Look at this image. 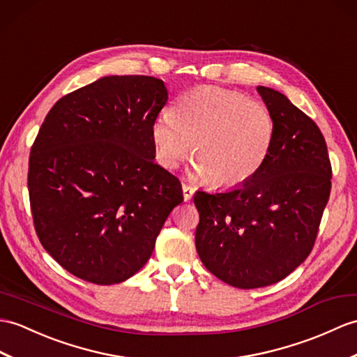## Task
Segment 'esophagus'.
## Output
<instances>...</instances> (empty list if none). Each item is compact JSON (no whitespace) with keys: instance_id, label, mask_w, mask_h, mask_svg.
<instances>
[{"instance_id":"34e87169","label":"esophagus","mask_w":357,"mask_h":357,"mask_svg":"<svg viewBox=\"0 0 357 357\" xmlns=\"http://www.w3.org/2000/svg\"><path fill=\"white\" fill-rule=\"evenodd\" d=\"M182 193H184V201H190L195 195V188L187 184H182Z\"/></svg>"}]
</instances>
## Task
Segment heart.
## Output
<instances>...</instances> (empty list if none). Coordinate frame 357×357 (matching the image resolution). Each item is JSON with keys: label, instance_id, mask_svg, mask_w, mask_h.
<instances>
[{"label": "heart", "instance_id": "1", "mask_svg": "<svg viewBox=\"0 0 357 357\" xmlns=\"http://www.w3.org/2000/svg\"><path fill=\"white\" fill-rule=\"evenodd\" d=\"M151 137L161 167L176 169L193 144L196 175L218 188H234L266 162L275 120L259 100L237 91L202 86L179 97L173 114H160Z\"/></svg>", "mask_w": 357, "mask_h": 357}]
</instances>
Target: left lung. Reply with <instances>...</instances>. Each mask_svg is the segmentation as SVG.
Masks as SVG:
<instances>
[{
  "mask_svg": "<svg viewBox=\"0 0 357 357\" xmlns=\"http://www.w3.org/2000/svg\"><path fill=\"white\" fill-rule=\"evenodd\" d=\"M257 91L275 120L266 162L242 185L193 197L196 251L213 275L238 289L278 283L307 259L331 188L319 128L284 94Z\"/></svg>",
  "mask_w": 357,
  "mask_h": 357,
  "instance_id": "1",
  "label": "left lung"
}]
</instances>
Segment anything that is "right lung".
Returning a JSON list of instances; mask_svg holds the SVG:
<instances>
[{"instance_id":"1","label":"right lung","mask_w":357,"mask_h":357,"mask_svg":"<svg viewBox=\"0 0 357 357\" xmlns=\"http://www.w3.org/2000/svg\"><path fill=\"white\" fill-rule=\"evenodd\" d=\"M164 82L106 76L66 94L33 143L29 195L44 250L73 275L109 286L151 259L181 182L155 162Z\"/></svg>"}]
</instances>
